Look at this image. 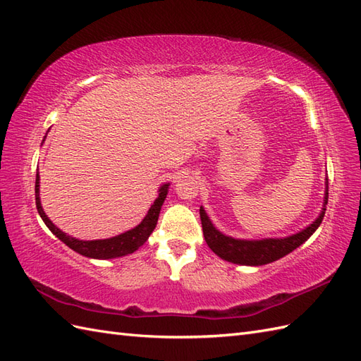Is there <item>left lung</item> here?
<instances>
[{
  "label": "left lung",
  "mask_w": 361,
  "mask_h": 361,
  "mask_svg": "<svg viewBox=\"0 0 361 361\" xmlns=\"http://www.w3.org/2000/svg\"><path fill=\"white\" fill-rule=\"evenodd\" d=\"M328 204V189L325 193V206L320 216L314 223L302 232L282 239H262V241H244V239H233L219 233L212 224V221L206 215L204 209H200V218L202 226V233L210 250L218 255L221 259H226L233 264L241 265H265L273 261L281 259L285 255L291 253L299 245H302L307 239L316 232L317 227L325 216V210Z\"/></svg>",
  "instance_id": "left-lung-1"
}]
</instances>
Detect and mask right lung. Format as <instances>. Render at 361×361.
Returning <instances> with one entry per match:
<instances>
[{
    "label": "right lung",
    "instance_id": "right-lung-1",
    "mask_svg": "<svg viewBox=\"0 0 361 361\" xmlns=\"http://www.w3.org/2000/svg\"><path fill=\"white\" fill-rule=\"evenodd\" d=\"M168 188L169 184H163L160 188L159 198L154 201V204L151 206L149 212H147V215L135 228L114 238L99 239V241H79V239H75L61 232V230L51 223V221L47 218V215L44 214L41 201H39V173L38 172H36L35 198H36V209H38L45 226H47L51 230V233L56 235V238H59L63 244H67L71 250H75L87 257H92V259H111V257L131 255L147 241V238H149L152 230L157 226V221H159L160 209L163 206L166 195H168Z\"/></svg>",
    "mask_w": 361,
    "mask_h": 361
}]
</instances>
